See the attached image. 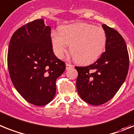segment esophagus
<instances>
[{
    "label": "esophagus",
    "mask_w": 134,
    "mask_h": 134,
    "mask_svg": "<svg viewBox=\"0 0 134 134\" xmlns=\"http://www.w3.org/2000/svg\"><path fill=\"white\" fill-rule=\"evenodd\" d=\"M66 69H69V68H73L74 67V65H72L69 63H66Z\"/></svg>",
    "instance_id": "esophagus-1"
}]
</instances>
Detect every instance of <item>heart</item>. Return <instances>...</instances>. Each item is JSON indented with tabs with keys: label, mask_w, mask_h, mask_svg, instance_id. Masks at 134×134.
<instances>
[{
	"label": "heart",
	"mask_w": 134,
	"mask_h": 134,
	"mask_svg": "<svg viewBox=\"0 0 134 134\" xmlns=\"http://www.w3.org/2000/svg\"><path fill=\"white\" fill-rule=\"evenodd\" d=\"M51 40L58 58L63 57L67 46H70V52L76 61L86 64L96 60L104 52L107 35L101 27L77 23L61 27L59 33L52 32Z\"/></svg>",
	"instance_id": "obj_1"
}]
</instances>
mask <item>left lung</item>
I'll return each mask as SVG.
<instances>
[{"label": "left lung", "instance_id": "obj_1", "mask_svg": "<svg viewBox=\"0 0 134 134\" xmlns=\"http://www.w3.org/2000/svg\"><path fill=\"white\" fill-rule=\"evenodd\" d=\"M107 35L105 52L92 65L75 67L77 92L81 99L92 105L110 100L126 79L130 60L126 44L117 31L102 25Z\"/></svg>", "mask_w": 134, "mask_h": 134}]
</instances>
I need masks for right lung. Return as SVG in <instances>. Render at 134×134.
Returning a JSON list of instances; mask_svg holds the SVG:
<instances>
[{"label":"right lung","mask_w":134,"mask_h":134,"mask_svg":"<svg viewBox=\"0 0 134 134\" xmlns=\"http://www.w3.org/2000/svg\"><path fill=\"white\" fill-rule=\"evenodd\" d=\"M51 30L43 19H37L16 30L9 42L7 63L13 84L36 106L53 99L56 80L65 70V63L53 53Z\"/></svg>","instance_id":"add662e5"}]
</instances>
